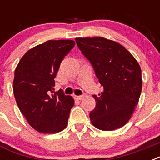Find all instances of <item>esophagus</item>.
Masks as SVG:
<instances>
[{
	"mask_svg": "<svg viewBox=\"0 0 160 160\" xmlns=\"http://www.w3.org/2000/svg\"><path fill=\"white\" fill-rule=\"evenodd\" d=\"M73 98H74V99L81 100V99H82L83 98H84V96L83 95H74L73 96Z\"/></svg>",
	"mask_w": 160,
	"mask_h": 160,
	"instance_id": "34e87169",
	"label": "esophagus"
}]
</instances>
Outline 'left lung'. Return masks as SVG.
I'll return each mask as SVG.
<instances>
[{
  "instance_id": "left-lung-1",
  "label": "left lung",
  "mask_w": 160,
  "mask_h": 160,
  "mask_svg": "<svg viewBox=\"0 0 160 160\" xmlns=\"http://www.w3.org/2000/svg\"><path fill=\"white\" fill-rule=\"evenodd\" d=\"M78 47L92 64L103 91L93 95L90 113L94 127L114 131L129 121L138 102L142 81L140 66L128 49L102 37L75 38Z\"/></svg>"
}]
</instances>
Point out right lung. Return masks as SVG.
<instances>
[{
    "instance_id": "add662e5",
    "label": "right lung",
    "mask_w": 160,
    "mask_h": 160,
    "mask_svg": "<svg viewBox=\"0 0 160 160\" xmlns=\"http://www.w3.org/2000/svg\"><path fill=\"white\" fill-rule=\"evenodd\" d=\"M75 45L73 40H49L25 53L14 73L13 94L20 111L37 131L54 134L66 128L74 100L54 92L60 64Z\"/></svg>"
}]
</instances>
